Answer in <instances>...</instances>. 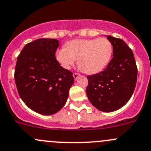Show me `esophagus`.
<instances>
[{
    "label": "esophagus",
    "instance_id": "esophagus-1",
    "mask_svg": "<svg viewBox=\"0 0 151 151\" xmlns=\"http://www.w3.org/2000/svg\"><path fill=\"white\" fill-rule=\"evenodd\" d=\"M80 74H78V73H74V74H73V77H74V80H77V79L79 78V77H80Z\"/></svg>",
    "mask_w": 151,
    "mask_h": 151
}]
</instances>
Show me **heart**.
Segmentation results:
<instances>
[{
    "instance_id": "heart-1",
    "label": "heart",
    "mask_w": 151,
    "mask_h": 151,
    "mask_svg": "<svg viewBox=\"0 0 151 151\" xmlns=\"http://www.w3.org/2000/svg\"><path fill=\"white\" fill-rule=\"evenodd\" d=\"M113 46L106 37L97 39H77L58 49L55 58L65 69H69L78 59V66L90 74L103 71L110 62Z\"/></svg>"
}]
</instances>
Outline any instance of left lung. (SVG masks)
<instances>
[{
    "mask_svg": "<svg viewBox=\"0 0 151 151\" xmlns=\"http://www.w3.org/2000/svg\"><path fill=\"white\" fill-rule=\"evenodd\" d=\"M113 46V58L106 69L87 77L88 98L93 106L104 112L123 107L133 94L137 79L134 54L119 38L107 36Z\"/></svg>",
    "mask_w": 151,
    "mask_h": 151,
    "instance_id": "left-lung-1",
    "label": "left lung"
}]
</instances>
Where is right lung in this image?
<instances>
[{
    "instance_id": "right-lung-1",
    "label": "right lung",
    "mask_w": 151,
    "mask_h": 151,
    "mask_svg": "<svg viewBox=\"0 0 151 151\" xmlns=\"http://www.w3.org/2000/svg\"><path fill=\"white\" fill-rule=\"evenodd\" d=\"M58 42L35 40L17 57L14 79L19 95L30 109L42 115H52L62 109L74 82L72 73L56 61Z\"/></svg>"
}]
</instances>
